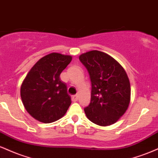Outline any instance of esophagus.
<instances>
[{
    "label": "esophagus",
    "mask_w": 158,
    "mask_h": 158,
    "mask_svg": "<svg viewBox=\"0 0 158 158\" xmlns=\"http://www.w3.org/2000/svg\"><path fill=\"white\" fill-rule=\"evenodd\" d=\"M72 100H73V102H77V101L78 100V96L77 95L72 96Z\"/></svg>",
    "instance_id": "34e87169"
}]
</instances>
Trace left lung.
Wrapping results in <instances>:
<instances>
[{"instance_id": "1", "label": "left lung", "mask_w": 158, "mask_h": 158, "mask_svg": "<svg viewBox=\"0 0 158 158\" xmlns=\"http://www.w3.org/2000/svg\"><path fill=\"white\" fill-rule=\"evenodd\" d=\"M89 73L91 99L85 108L87 117L100 126L114 124L125 114L131 100V85L126 70L113 57L91 50L79 56Z\"/></svg>"}]
</instances>
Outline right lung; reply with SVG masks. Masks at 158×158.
Masks as SVG:
<instances>
[{
	"label": "right lung",
	"instance_id": "right-lung-1",
	"mask_svg": "<svg viewBox=\"0 0 158 158\" xmlns=\"http://www.w3.org/2000/svg\"><path fill=\"white\" fill-rule=\"evenodd\" d=\"M71 60V56L52 52L40 59L23 79L21 86L23 106L39 122L58 120L71 104L67 85L60 79Z\"/></svg>",
	"mask_w": 158,
	"mask_h": 158
}]
</instances>
